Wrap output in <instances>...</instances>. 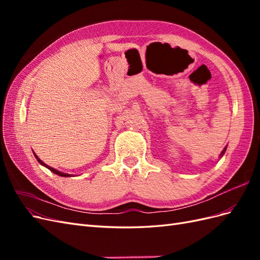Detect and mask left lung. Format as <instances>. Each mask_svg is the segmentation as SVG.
<instances>
[{"label":"left lung","mask_w":260,"mask_h":260,"mask_svg":"<svg viewBox=\"0 0 260 260\" xmlns=\"http://www.w3.org/2000/svg\"><path fill=\"white\" fill-rule=\"evenodd\" d=\"M225 149H226V146L223 148V151L221 152V154H220V157H222V156L224 155V153H225Z\"/></svg>","instance_id":"left-lung-1"}]
</instances>
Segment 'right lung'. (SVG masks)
I'll list each match as a JSON object with an SVG mask.
<instances>
[{"label":"right lung","instance_id":"1","mask_svg":"<svg viewBox=\"0 0 260 260\" xmlns=\"http://www.w3.org/2000/svg\"><path fill=\"white\" fill-rule=\"evenodd\" d=\"M35 154V153H34ZM35 156H36V158H37V160L40 162L41 165H43L44 167H46L48 169H50L52 172H54V174H56V175H58V176H60V177H72V175H68V174H64V172H61V171H58V170H56V169H54V168H52V167H50V166H48V165L46 164H44L40 158H39V157L35 154Z\"/></svg>","mask_w":260,"mask_h":260}]
</instances>
